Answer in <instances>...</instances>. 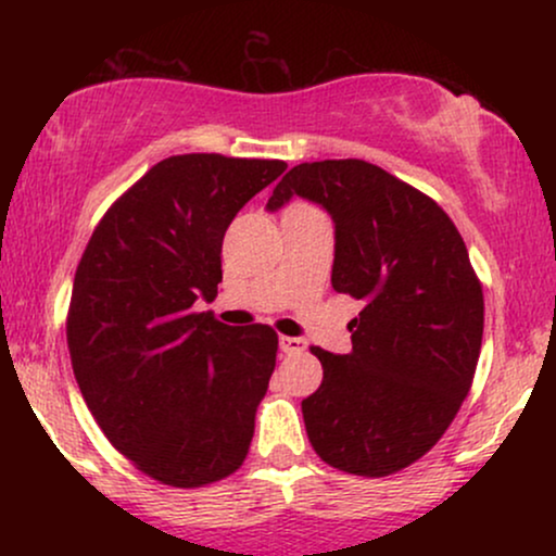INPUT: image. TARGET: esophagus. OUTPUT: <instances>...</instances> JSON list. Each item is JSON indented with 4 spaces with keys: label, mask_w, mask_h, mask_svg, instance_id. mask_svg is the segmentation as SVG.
<instances>
[{
    "label": "esophagus",
    "mask_w": 556,
    "mask_h": 556,
    "mask_svg": "<svg viewBox=\"0 0 556 556\" xmlns=\"http://www.w3.org/2000/svg\"><path fill=\"white\" fill-rule=\"evenodd\" d=\"M279 350H282V353H287V355L303 353L305 342L300 340V337H279Z\"/></svg>",
    "instance_id": "34e87169"
}]
</instances>
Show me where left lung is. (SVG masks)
I'll return each instance as SVG.
<instances>
[{"label":"left lung","mask_w":556,"mask_h":556,"mask_svg":"<svg viewBox=\"0 0 556 556\" xmlns=\"http://www.w3.org/2000/svg\"><path fill=\"white\" fill-rule=\"evenodd\" d=\"M292 195L327 208L331 287L366 303L348 324V355L311 348L324 379L303 400L305 431L331 468L392 476L442 439L468 397L483 337L481 282L444 208L376 164H298L266 208Z\"/></svg>","instance_id":"obj_1"}]
</instances>
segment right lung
Wrapping results in <instances>:
<instances>
[{"instance_id":"right-lung-1","label":"right lung","mask_w":556,"mask_h":556,"mask_svg":"<svg viewBox=\"0 0 556 556\" xmlns=\"http://www.w3.org/2000/svg\"><path fill=\"white\" fill-rule=\"evenodd\" d=\"M285 169L279 159H164L83 251L67 311L75 381L114 450L167 486L222 481L251 450L277 331L227 327L193 303L216 298L229 222Z\"/></svg>"}]
</instances>
